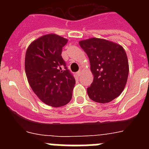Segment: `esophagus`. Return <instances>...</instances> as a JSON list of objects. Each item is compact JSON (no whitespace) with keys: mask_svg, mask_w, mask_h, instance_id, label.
Listing matches in <instances>:
<instances>
[{"mask_svg":"<svg viewBox=\"0 0 149 149\" xmlns=\"http://www.w3.org/2000/svg\"><path fill=\"white\" fill-rule=\"evenodd\" d=\"M81 71H78V72H77V76H80V75H81Z\"/></svg>","mask_w":149,"mask_h":149,"instance_id":"34e87169","label":"esophagus"}]
</instances>
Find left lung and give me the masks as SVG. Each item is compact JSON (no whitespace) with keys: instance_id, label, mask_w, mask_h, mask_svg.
<instances>
[{"instance_id":"left-lung-1","label":"left lung","mask_w":149,"mask_h":149,"mask_svg":"<svg viewBox=\"0 0 149 149\" xmlns=\"http://www.w3.org/2000/svg\"><path fill=\"white\" fill-rule=\"evenodd\" d=\"M79 44L87 54L93 82L87 88L89 98L98 103L110 102L125 87L129 73L126 52L122 45L99 38L81 40Z\"/></svg>"}]
</instances>
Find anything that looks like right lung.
Listing matches in <instances>:
<instances>
[{"label": "right lung", "mask_w": 149, "mask_h": 149, "mask_svg": "<svg viewBox=\"0 0 149 149\" xmlns=\"http://www.w3.org/2000/svg\"><path fill=\"white\" fill-rule=\"evenodd\" d=\"M68 39L56 34L44 35L30 43L25 54L27 81L38 98L54 107L71 101L75 79L61 56Z\"/></svg>", "instance_id": "add662e5"}]
</instances>
